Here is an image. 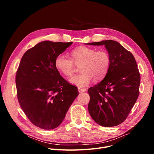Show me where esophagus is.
<instances>
[{"instance_id":"34e87169","label":"esophagus","mask_w":154,"mask_h":154,"mask_svg":"<svg viewBox=\"0 0 154 154\" xmlns=\"http://www.w3.org/2000/svg\"><path fill=\"white\" fill-rule=\"evenodd\" d=\"M78 91H79V92L81 93V92H85V91H86V89H85V88H80V87H79V88H78Z\"/></svg>"}]
</instances>
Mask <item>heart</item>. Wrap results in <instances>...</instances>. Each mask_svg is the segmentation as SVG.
Segmentation results:
<instances>
[{
  "label": "heart",
  "instance_id": "1",
  "mask_svg": "<svg viewBox=\"0 0 154 154\" xmlns=\"http://www.w3.org/2000/svg\"><path fill=\"white\" fill-rule=\"evenodd\" d=\"M71 59L60 54L56 57L55 66L62 74L69 77L74 74L75 64H81V74L70 79V82L79 87L87 86L92 80L99 81L107 75L110 66L109 54L105 50L97 51L93 48L79 47L72 50Z\"/></svg>",
  "mask_w": 154,
  "mask_h": 154
}]
</instances>
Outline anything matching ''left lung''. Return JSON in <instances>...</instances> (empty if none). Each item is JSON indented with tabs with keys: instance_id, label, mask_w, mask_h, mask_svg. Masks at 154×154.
Here are the masks:
<instances>
[{
	"instance_id": "1",
	"label": "left lung",
	"mask_w": 154,
	"mask_h": 154,
	"mask_svg": "<svg viewBox=\"0 0 154 154\" xmlns=\"http://www.w3.org/2000/svg\"><path fill=\"white\" fill-rule=\"evenodd\" d=\"M104 45L110 57V66L102 81L88 89V110L95 122L114 127L127 119L139 95L140 75L131 52L112 40L86 44Z\"/></svg>"
}]
</instances>
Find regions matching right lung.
<instances>
[{
    "mask_svg": "<svg viewBox=\"0 0 154 154\" xmlns=\"http://www.w3.org/2000/svg\"><path fill=\"white\" fill-rule=\"evenodd\" d=\"M73 42L45 40L23 54L15 76L20 106L30 122L45 130L59 126L79 95L55 66V59Z\"/></svg>",
    "mask_w": 154,
    "mask_h": 154,
    "instance_id": "obj_1",
    "label": "right lung"
}]
</instances>
